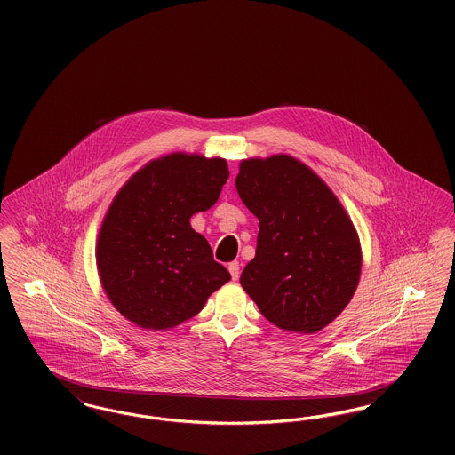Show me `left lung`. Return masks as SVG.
Masks as SVG:
<instances>
[{
	"instance_id": "8db88e82",
	"label": "left lung",
	"mask_w": 455,
	"mask_h": 455,
	"mask_svg": "<svg viewBox=\"0 0 455 455\" xmlns=\"http://www.w3.org/2000/svg\"><path fill=\"white\" fill-rule=\"evenodd\" d=\"M228 175L223 158L171 153L147 164L116 195L95 258L108 300L128 321L155 331L182 324L230 282L189 223L217 203Z\"/></svg>"
}]
</instances>
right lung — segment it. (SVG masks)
<instances>
[{"instance_id": "1", "label": "right lung", "mask_w": 455, "mask_h": 455, "mask_svg": "<svg viewBox=\"0 0 455 455\" xmlns=\"http://www.w3.org/2000/svg\"><path fill=\"white\" fill-rule=\"evenodd\" d=\"M238 196L259 220L256 258L240 284L284 331L312 334L347 307L362 273L358 234L345 208L288 155L240 164Z\"/></svg>"}]
</instances>
